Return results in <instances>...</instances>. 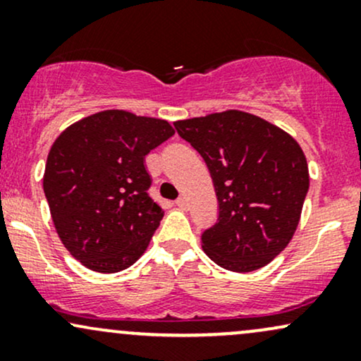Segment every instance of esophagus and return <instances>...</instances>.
<instances>
[{
    "instance_id": "1",
    "label": "esophagus",
    "mask_w": 361,
    "mask_h": 361,
    "mask_svg": "<svg viewBox=\"0 0 361 361\" xmlns=\"http://www.w3.org/2000/svg\"><path fill=\"white\" fill-rule=\"evenodd\" d=\"M175 204H176L178 209H181V210H186V209H188V202H186V198H185V197H180V198H178V200L175 202Z\"/></svg>"
}]
</instances>
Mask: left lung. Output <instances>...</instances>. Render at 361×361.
<instances>
[{"instance_id":"obj_1","label":"left lung","mask_w":361,"mask_h":361,"mask_svg":"<svg viewBox=\"0 0 361 361\" xmlns=\"http://www.w3.org/2000/svg\"><path fill=\"white\" fill-rule=\"evenodd\" d=\"M214 180L219 221L202 247L219 267L247 273L267 267L292 241L309 190V168L295 139L243 110L176 120Z\"/></svg>"}]
</instances>
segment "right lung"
Here are the masks:
<instances>
[{
  "mask_svg": "<svg viewBox=\"0 0 361 361\" xmlns=\"http://www.w3.org/2000/svg\"><path fill=\"white\" fill-rule=\"evenodd\" d=\"M173 134L168 120L103 110L54 140L44 193L62 244L86 268L122 271L147 250L164 210L147 195L146 156Z\"/></svg>",
  "mask_w": 361,
  "mask_h": 361,
  "instance_id": "add662e5",
  "label": "right lung"
}]
</instances>
